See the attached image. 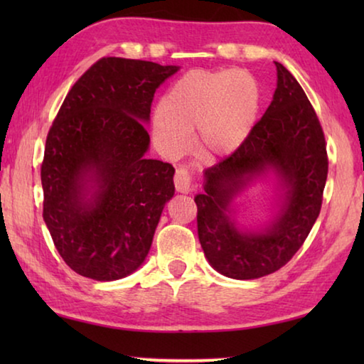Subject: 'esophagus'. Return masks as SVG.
Masks as SVG:
<instances>
[{
	"label": "esophagus",
	"mask_w": 364,
	"mask_h": 364,
	"mask_svg": "<svg viewBox=\"0 0 364 364\" xmlns=\"http://www.w3.org/2000/svg\"><path fill=\"white\" fill-rule=\"evenodd\" d=\"M175 188L180 193H191L196 188V178L186 167L176 168L175 173Z\"/></svg>",
	"instance_id": "1"
}]
</instances>
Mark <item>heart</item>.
I'll return each mask as SVG.
<instances>
[{"label": "heart", "instance_id": "1", "mask_svg": "<svg viewBox=\"0 0 364 364\" xmlns=\"http://www.w3.org/2000/svg\"><path fill=\"white\" fill-rule=\"evenodd\" d=\"M260 91L244 72L194 70L171 86L154 115V133L165 149L180 152L196 128L202 156L223 157L254 130Z\"/></svg>", "mask_w": 364, "mask_h": 364}]
</instances>
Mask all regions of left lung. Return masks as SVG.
I'll use <instances>...</instances> for the list:
<instances>
[{
  "label": "left lung",
  "instance_id": "left-lung-1",
  "mask_svg": "<svg viewBox=\"0 0 364 364\" xmlns=\"http://www.w3.org/2000/svg\"><path fill=\"white\" fill-rule=\"evenodd\" d=\"M278 88L249 138L205 170L196 196L197 232L207 260L221 274L255 279L278 271L297 254L321 210L328 178L324 132L305 91L276 63ZM273 168L288 188L280 217L263 233H241L225 215L230 197L254 174Z\"/></svg>",
  "mask_w": 364,
  "mask_h": 364
}]
</instances>
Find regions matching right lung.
Segmentation results:
<instances>
[{
	"instance_id": "1",
	"label": "right lung",
	"mask_w": 364,
	"mask_h": 364,
	"mask_svg": "<svg viewBox=\"0 0 364 364\" xmlns=\"http://www.w3.org/2000/svg\"><path fill=\"white\" fill-rule=\"evenodd\" d=\"M178 70L149 60L101 58L67 93L41 162L43 218L59 255L96 281L125 278L149 254L173 197L175 168L144 159L154 93ZM88 174L97 183L84 199Z\"/></svg>"
}]
</instances>
